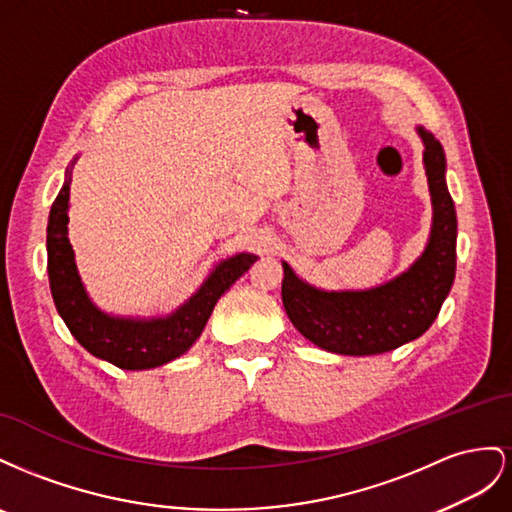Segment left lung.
<instances>
[{"label":"left lung","mask_w":512,"mask_h":512,"mask_svg":"<svg viewBox=\"0 0 512 512\" xmlns=\"http://www.w3.org/2000/svg\"><path fill=\"white\" fill-rule=\"evenodd\" d=\"M425 145L422 163L431 193L433 223L425 251L394 279L371 289L328 291L302 281L283 261V306L302 337L341 356H373L425 334L440 313L457 270V212L446 186V154L429 130L416 126Z\"/></svg>","instance_id":"1"}]
</instances>
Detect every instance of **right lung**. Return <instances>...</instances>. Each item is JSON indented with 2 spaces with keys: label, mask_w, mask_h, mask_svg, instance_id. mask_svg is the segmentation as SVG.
<instances>
[{
  "label": "right lung",
  "mask_w": 512,
  "mask_h": 512,
  "mask_svg": "<svg viewBox=\"0 0 512 512\" xmlns=\"http://www.w3.org/2000/svg\"><path fill=\"white\" fill-rule=\"evenodd\" d=\"M77 158L66 169L47 225V272L55 309L70 334L92 356L124 371H145L180 358L195 345L225 291L259 259L253 253L231 255L212 268L208 279L178 309L156 317L111 315L92 302L81 281L75 251L68 240L70 178Z\"/></svg>",
  "instance_id": "right-lung-1"
}]
</instances>
